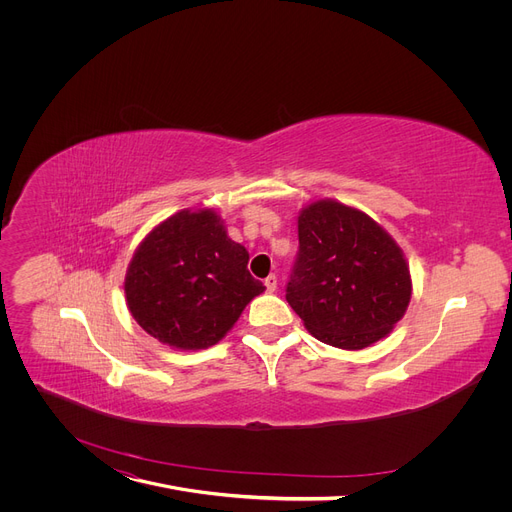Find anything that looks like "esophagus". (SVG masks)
I'll use <instances>...</instances> for the list:
<instances>
[{
	"mask_svg": "<svg viewBox=\"0 0 512 512\" xmlns=\"http://www.w3.org/2000/svg\"><path fill=\"white\" fill-rule=\"evenodd\" d=\"M265 288H267V292H276V288H278V278L272 274V276H267L265 278Z\"/></svg>",
	"mask_w": 512,
	"mask_h": 512,
	"instance_id": "34e87169",
	"label": "esophagus"
}]
</instances>
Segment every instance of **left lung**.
Returning a JSON list of instances; mask_svg holds the SVG:
<instances>
[{
  "label": "left lung",
  "mask_w": 512,
  "mask_h": 512,
  "mask_svg": "<svg viewBox=\"0 0 512 512\" xmlns=\"http://www.w3.org/2000/svg\"><path fill=\"white\" fill-rule=\"evenodd\" d=\"M286 301L321 342L361 351L386 338L413 294L398 242L357 207L319 199L299 211Z\"/></svg>",
  "instance_id": "8db88e82"
}]
</instances>
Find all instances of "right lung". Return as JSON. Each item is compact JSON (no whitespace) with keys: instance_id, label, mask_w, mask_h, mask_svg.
Wrapping results in <instances>:
<instances>
[{"instance_id":"1","label":"right lung","mask_w":512,"mask_h":512,"mask_svg":"<svg viewBox=\"0 0 512 512\" xmlns=\"http://www.w3.org/2000/svg\"><path fill=\"white\" fill-rule=\"evenodd\" d=\"M247 263L249 251L228 236L218 211H176L141 240L128 263V311L161 344L209 348L265 290Z\"/></svg>"}]
</instances>
